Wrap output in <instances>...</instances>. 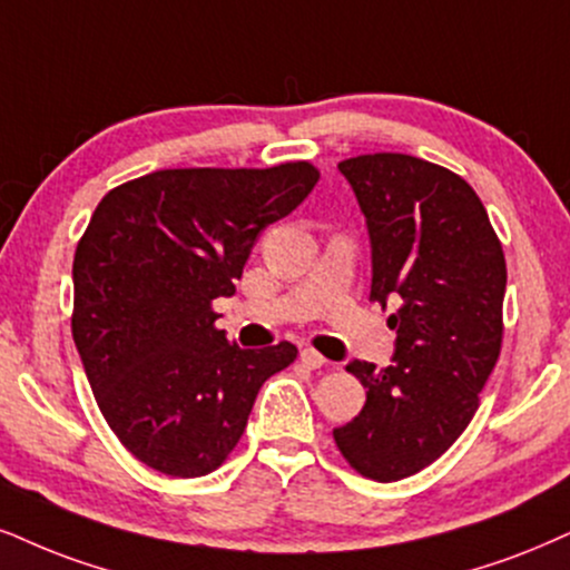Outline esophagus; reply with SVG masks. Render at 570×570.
Here are the masks:
<instances>
[{"mask_svg": "<svg viewBox=\"0 0 570 570\" xmlns=\"http://www.w3.org/2000/svg\"><path fill=\"white\" fill-rule=\"evenodd\" d=\"M301 362H304V367H308V370H320V367H325V364H327L325 356H322L320 351H314V348L301 351Z\"/></svg>", "mask_w": 570, "mask_h": 570, "instance_id": "esophagus-1", "label": "esophagus"}]
</instances>
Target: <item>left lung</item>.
I'll use <instances>...</instances> for the list:
<instances>
[{"instance_id": "1", "label": "left lung", "mask_w": 570, "mask_h": 570, "mask_svg": "<svg viewBox=\"0 0 570 570\" xmlns=\"http://www.w3.org/2000/svg\"><path fill=\"white\" fill-rule=\"evenodd\" d=\"M338 168L367 219L370 301L396 306V354L385 370L348 362L367 402L333 439L356 473L389 483L439 460L479 410L502 348L508 264L481 198L449 168L404 153Z\"/></svg>"}]
</instances>
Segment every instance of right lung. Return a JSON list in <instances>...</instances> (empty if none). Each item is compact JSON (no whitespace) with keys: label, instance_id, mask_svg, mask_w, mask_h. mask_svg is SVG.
Masks as SVG:
<instances>
[{"label":"right lung","instance_id":"right-lung-1","mask_svg":"<svg viewBox=\"0 0 570 570\" xmlns=\"http://www.w3.org/2000/svg\"><path fill=\"white\" fill-rule=\"evenodd\" d=\"M320 179L272 168H164L110 189L73 256L70 330L105 423L147 468L208 475L248 425L258 389L296 362L279 341L240 348L216 327L256 237Z\"/></svg>","mask_w":570,"mask_h":570}]
</instances>
